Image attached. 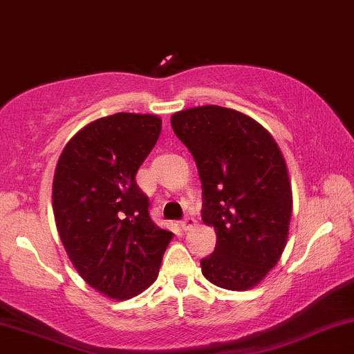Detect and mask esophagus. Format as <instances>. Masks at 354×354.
<instances>
[{
    "label": "esophagus",
    "mask_w": 354,
    "mask_h": 354,
    "mask_svg": "<svg viewBox=\"0 0 354 354\" xmlns=\"http://www.w3.org/2000/svg\"><path fill=\"white\" fill-rule=\"evenodd\" d=\"M195 225H196V220L192 218V216H186V218L181 221V228H183V230H192Z\"/></svg>",
    "instance_id": "34e87169"
}]
</instances>
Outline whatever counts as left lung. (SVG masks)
Here are the masks:
<instances>
[{"instance_id":"obj_1","label":"left lung","mask_w":354,"mask_h":354,"mask_svg":"<svg viewBox=\"0 0 354 354\" xmlns=\"http://www.w3.org/2000/svg\"><path fill=\"white\" fill-rule=\"evenodd\" d=\"M171 127L195 158L205 198L201 218L216 234L201 272L221 289L259 286L284 252L292 215L281 147L262 124L235 109H185L171 115Z\"/></svg>"}]
</instances>
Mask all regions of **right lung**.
I'll list each match as a JSON object with an SVG mask.
<instances>
[{
  "instance_id": "obj_1",
  "label": "right lung",
  "mask_w": 354,
  "mask_h": 354,
  "mask_svg": "<svg viewBox=\"0 0 354 354\" xmlns=\"http://www.w3.org/2000/svg\"><path fill=\"white\" fill-rule=\"evenodd\" d=\"M159 134L154 114L100 118L65 145L53 176V215L70 262L92 289L118 301L156 281L173 239L149 218L136 183Z\"/></svg>"
}]
</instances>
